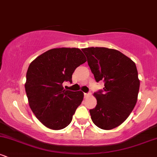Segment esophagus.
Returning a JSON list of instances; mask_svg holds the SVG:
<instances>
[{
  "instance_id": "esophagus-1",
  "label": "esophagus",
  "mask_w": 157,
  "mask_h": 157,
  "mask_svg": "<svg viewBox=\"0 0 157 157\" xmlns=\"http://www.w3.org/2000/svg\"><path fill=\"white\" fill-rule=\"evenodd\" d=\"M90 95H91V94H90L89 93H84V97H85V98H86V97H89Z\"/></svg>"
}]
</instances>
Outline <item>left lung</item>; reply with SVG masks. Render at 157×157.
<instances>
[{"mask_svg": "<svg viewBox=\"0 0 157 157\" xmlns=\"http://www.w3.org/2000/svg\"><path fill=\"white\" fill-rule=\"evenodd\" d=\"M95 80L105 87L94 92L97 105L89 110L91 120L100 128L111 130L128 117L140 89L136 64L120 52L105 47L82 48Z\"/></svg>", "mask_w": 157, "mask_h": 157, "instance_id": "8db88e82", "label": "left lung"}]
</instances>
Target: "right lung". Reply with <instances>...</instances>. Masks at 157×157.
Listing matches in <instances>:
<instances>
[{"instance_id":"add662e5","label":"right lung","mask_w":157,"mask_h":157,"mask_svg":"<svg viewBox=\"0 0 157 157\" xmlns=\"http://www.w3.org/2000/svg\"><path fill=\"white\" fill-rule=\"evenodd\" d=\"M86 61L79 48H58L44 52L30 63L25 89L32 112L46 127L60 130L71 123L83 93L64 89L63 83H71L75 70Z\"/></svg>"}]
</instances>
